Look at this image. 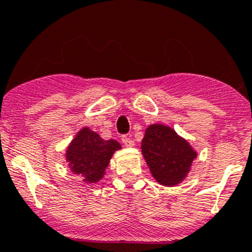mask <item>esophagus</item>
<instances>
[{
	"instance_id": "34e87169",
	"label": "esophagus",
	"mask_w": 252,
	"mask_h": 252,
	"mask_svg": "<svg viewBox=\"0 0 252 252\" xmlns=\"http://www.w3.org/2000/svg\"><path fill=\"white\" fill-rule=\"evenodd\" d=\"M122 142H123L124 146H126V147H133L134 145H135L133 140H131L130 137H128V136H123V137H122Z\"/></svg>"
}]
</instances>
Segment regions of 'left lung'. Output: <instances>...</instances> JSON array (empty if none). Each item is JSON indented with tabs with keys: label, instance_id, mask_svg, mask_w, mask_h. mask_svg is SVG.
<instances>
[{
	"label": "left lung",
	"instance_id": "1",
	"mask_svg": "<svg viewBox=\"0 0 252 252\" xmlns=\"http://www.w3.org/2000/svg\"><path fill=\"white\" fill-rule=\"evenodd\" d=\"M141 152L156 181L170 187L184 181L197 158L189 142L163 124H152L146 129Z\"/></svg>",
	"mask_w": 252,
	"mask_h": 252
}]
</instances>
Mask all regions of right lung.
<instances>
[{
	"label": "right lung",
	"mask_w": 252,
	"mask_h": 252,
	"mask_svg": "<svg viewBox=\"0 0 252 252\" xmlns=\"http://www.w3.org/2000/svg\"><path fill=\"white\" fill-rule=\"evenodd\" d=\"M121 144L116 140H104L89 128H82L66 150V160L71 171L87 184H95L104 177L111 157Z\"/></svg>",
	"instance_id": "right-lung-1"
}]
</instances>
